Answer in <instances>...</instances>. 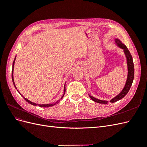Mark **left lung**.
<instances>
[{"instance_id":"left-lung-1","label":"left lung","mask_w":147,"mask_h":147,"mask_svg":"<svg viewBox=\"0 0 147 147\" xmlns=\"http://www.w3.org/2000/svg\"><path fill=\"white\" fill-rule=\"evenodd\" d=\"M114 41H115V45L117 47H118V48H119L120 49H122L123 50L124 54L125 55L126 63H127V75L126 81L125 84H124V86L123 88V90L118 94H117L116 96H115L113 98H112L110 100V102H112V103H114V102L121 99L127 94L129 90H130V88L132 85V83L133 82V80H134V63H133L132 57L129 51L128 50L126 46L121 42V40L119 39L118 38H115ZM88 95L93 101L97 102V103H100L102 104H107L108 103L107 100L98 99L90 94Z\"/></svg>"}]
</instances>
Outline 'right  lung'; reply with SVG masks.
Instances as JSON below:
<instances>
[{
  "instance_id": "right-lung-1",
  "label": "right lung",
  "mask_w": 147,
  "mask_h": 147,
  "mask_svg": "<svg viewBox=\"0 0 147 147\" xmlns=\"http://www.w3.org/2000/svg\"><path fill=\"white\" fill-rule=\"evenodd\" d=\"M16 56H15V59H14V61H13V66H12V74H11V78H12V81H13V85H14V86L15 87V88L16 89H17L16 88V85H15V82H14V78H13V70H14V65H15V60H16ZM18 91V92L20 94V95L22 96V97H23L24 98V99L26 100V101H27L28 103H29L30 104H31V105H35V106H37V105H38L39 107H52V106H53V105H55L56 104H58L59 103V102L63 98V97H64V94H65V84H64V94H63V96L61 97V98L59 100H57V102H56L55 103H54V104H35V103H34V102H31V101H30L29 100H28L27 98H25V97L22 95L21 93L20 92V91H18V90H17Z\"/></svg>"
}]
</instances>
